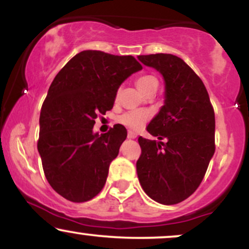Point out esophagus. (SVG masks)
Listing matches in <instances>:
<instances>
[{
  "label": "esophagus",
  "instance_id": "1",
  "mask_svg": "<svg viewBox=\"0 0 249 249\" xmlns=\"http://www.w3.org/2000/svg\"><path fill=\"white\" fill-rule=\"evenodd\" d=\"M127 138L128 139H134V138H137V134L133 132V131H128L127 132Z\"/></svg>",
  "mask_w": 249,
  "mask_h": 249
}]
</instances>
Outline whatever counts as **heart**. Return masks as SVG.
Segmentation results:
<instances>
[{
    "label": "heart",
    "instance_id": "heart-1",
    "mask_svg": "<svg viewBox=\"0 0 249 249\" xmlns=\"http://www.w3.org/2000/svg\"><path fill=\"white\" fill-rule=\"evenodd\" d=\"M153 83H158V81H157L153 76H142L137 79L136 84L139 90L142 91L145 88L153 84ZM150 117L151 113L150 111L147 110H132L127 111V112L119 116L118 122L121 123L122 125H124V126L131 128V130L138 131L144 126L145 123L150 119Z\"/></svg>",
    "mask_w": 249,
    "mask_h": 249
}]
</instances>
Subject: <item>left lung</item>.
Returning a JSON list of instances; mask_svg holds the SVG:
<instances>
[{
    "label": "left lung",
    "instance_id": "1",
    "mask_svg": "<svg viewBox=\"0 0 249 249\" xmlns=\"http://www.w3.org/2000/svg\"><path fill=\"white\" fill-rule=\"evenodd\" d=\"M165 83L164 105L147 125L158 142L139 137L137 174L154 201L174 205L187 199L204 179L215 145V117L204 83L171 53L138 56Z\"/></svg>",
    "mask_w": 249,
    "mask_h": 249
}]
</instances>
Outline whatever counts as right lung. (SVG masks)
<instances>
[{
	"label": "right lung",
	"mask_w": 249,
	"mask_h": 249,
	"mask_svg": "<svg viewBox=\"0 0 249 249\" xmlns=\"http://www.w3.org/2000/svg\"><path fill=\"white\" fill-rule=\"evenodd\" d=\"M142 67L132 56L84 50L51 83L39 116L37 148L50 186L73 202L91 200L107 181L126 128L93 132L95 119L111 110L122 83Z\"/></svg>",
	"instance_id": "add662e5"
}]
</instances>
